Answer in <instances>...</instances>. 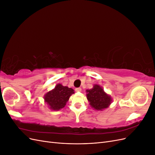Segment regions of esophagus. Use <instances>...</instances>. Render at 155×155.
Returning a JSON list of instances; mask_svg holds the SVG:
<instances>
[{
    "label": "esophagus",
    "instance_id": "obj_1",
    "mask_svg": "<svg viewBox=\"0 0 155 155\" xmlns=\"http://www.w3.org/2000/svg\"><path fill=\"white\" fill-rule=\"evenodd\" d=\"M75 91H76V92H81V88H76V89H75Z\"/></svg>",
    "mask_w": 155,
    "mask_h": 155
}]
</instances>
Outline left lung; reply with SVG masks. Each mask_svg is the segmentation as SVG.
Wrapping results in <instances>:
<instances>
[{
    "instance_id": "1",
    "label": "left lung",
    "mask_w": 155,
    "mask_h": 155,
    "mask_svg": "<svg viewBox=\"0 0 155 155\" xmlns=\"http://www.w3.org/2000/svg\"><path fill=\"white\" fill-rule=\"evenodd\" d=\"M87 98L91 106L97 110H103L109 107L112 97L105 92L101 87L94 85L92 88L87 90Z\"/></svg>"
}]
</instances>
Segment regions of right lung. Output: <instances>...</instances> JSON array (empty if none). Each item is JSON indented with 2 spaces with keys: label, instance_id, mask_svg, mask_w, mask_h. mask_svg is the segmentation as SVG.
I'll return each mask as SVG.
<instances>
[{
  "label": "right lung",
  "instance_id": "add662e5",
  "mask_svg": "<svg viewBox=\"0 0 155 155\" xmlns=\"http://www.w3.org/2000/svg\"><path fill=\"white\" fill-rule=\"evenodd\" d=\"M73 94L74 91L72 88L58 84L53 90L46 94L44 100L50 109L59 110L65 106L69 97Z\"/></svg>",
  "mask_w": 155,
  "mask_h": 155
}]
</instances>
